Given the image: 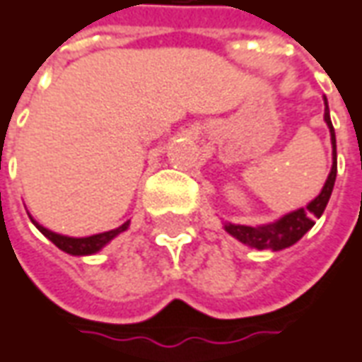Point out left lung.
I'll return each mask as SVG.
<instances>
[{
  "label": "left lung",
  "instance_id": "obj_1",
  "mask_svg": "<svg viewBox=\"0 0 362 362\" xmlns=\"http://www.w3.org/2000/svg\"><path fill=\"white\" fill-rule=\"evenodd\" d=\"M325 122H327L329 132H331V144H333V167H331V173H329L321 193L305 209H298L293 213L286 214L278 223L266 224V226H244V224L226 223L224 224L226 233L233 234L234 238H238L240 243L258 248V250H266V248L281 250V248H288L291 244L298 243L301 236L310 230L315 224V218H319L325 211L333 185H335V177H337V141H335V129H333V124L329 118L327 100H325Z\"/></svg>",
  "mask_w": 362,
  "mask_h": 362
}]
</instances>
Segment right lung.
I'll list each match as a JSON object with an SVG mask.
<instances>
[{
  "label": "right lung",
  "instance_id": "1",
  "mask_svg": "<svg viewBox=\"0 0 362 362\" xmlns=\"http://www.w3.org/2000/svg\"><path fill=\"white\" fill-rule=\"evenodd\" d=\"M35 223V221H33ZM129 223H124L119 228H114V230H108V233H100V234H94V236H86V238H71V236H61V234L51 233V230H47L43 228L41 224L35 223V226L41 230V233L51 240L54 246H59L61 250L64 252L72 254V256H86V254H94L100 250L102 246H106V244L116 236V234L124 233L126 228H128Z\"/></svg>",
  "mask_w": 362,
  "mask_h": 362
}]
</instances>
